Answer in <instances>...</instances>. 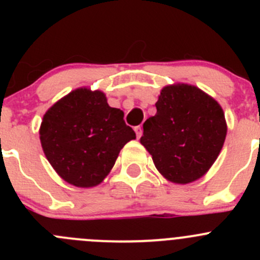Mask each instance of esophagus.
<instances>
[{
  "label": "esophagus",
  "instance_id": "obj_1",
  "mask_svg": "<svg viewBox=\"0 0 260 260\" xmlns=\"http://www.w3.org/2000/svg\"><path fill=\"white\" fill-rule=\"evenodd\" d=\"M135 132H136V135H137V138H140L143 133L142 127H141V125H137V127L135 128Z\"/></svg>",
  "mask_w": 260,
  "mask_h": 260
}]
</instances>
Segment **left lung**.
<instances>
[{"label":"left lung","mask_w":260,"mask_h":260,"mask_svg":"<svg viewBox=\"0 0 260 260\" xmlns=\"http://www.w3.org/2000/svg\"><path fill=\"white\" fill-rule=\"evenodd\" d=\"M157 113L143 123L141 143L166 180L193 182L210 170L226 137L221 106L198 86L179 83L162 88Z\"/></svg>","instance_id":"left-lung-1"}]
</instances>
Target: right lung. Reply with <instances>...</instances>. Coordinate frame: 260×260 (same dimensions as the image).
<instances>
[{
    "instance_id": "add662e5",
    "label": "right lung",
    "mask_w": 260,
    "mask_h": 260,
    "mask_svg": "<svg viewBox=\"0 0 260 260\" xmlns=\"http://www.w3.org/2000/svg\"><path fill=\"white\" fill-rule=\"evenodd\" d=\"M123 117L101 90L78 88L62 96L44 114L40 125L41 147L52 169L77 187L99 185L120 149L136 138Z\"/></svg>"
}]
</instances>
